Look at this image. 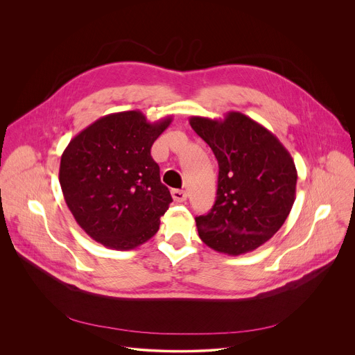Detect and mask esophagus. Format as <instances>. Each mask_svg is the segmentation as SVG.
<instances>
[{
  "mask_svg": "<svg viewBox=\"0 0 355 355\" xmlns=\"http://www.w3.org/2000/svg\"><path fill=\"white\" fill-rule=\"evenodd\" d=\"M171 195H173L175 202H184L187 199V196H188L184 189H173Z\"/></svg>",
  "mask_w": 355,
  "mask_h": 355,
  "instance_id": "34e87169",
  "label": "esophagus"
}]
</instances>
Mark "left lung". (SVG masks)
I'll use <instances>...</instances> for the list:
<instances>
[{"label": "left lung", "mask_w": 355, "mask_h": 355, "mask_svg": "<svg viewBox=\"0 0 355 355\" xmlns=\"http://www.w3.org/2000/svg\"><path fill=\"white\" fill-rule=\"evenodd\" d=\"M189 125L219 164L215 204L195 218L200 240L229 256L256 250L292 209L297 173L291 155L277 136L240 112L223 121L191 116Z\"/></svg>", "instance_id": "obj_1"}]
</instances>
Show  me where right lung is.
<instances>
[{"label": "right lung", "instance_id": "obj_1", "mask_svg": "<svg viewBox=\"0 0 355 355\" xmlns=\"http://www.w3.org/2000/svg\"><path fill=\"white\" fill-rule=\"evenodd\" d=\"M171 121L150 123L140 111L110 114L63 151L59 181L64 200L95 241L132 250L157 233L173 198L150 150Z\"/></svg>", "mask_w": 355, "mask_h": 355}]
</instances>
